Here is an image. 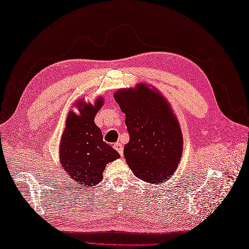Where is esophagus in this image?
<instances>
[{"label":"esophagus","instance_id":"1","mask_svg":"<svg viewBox=\"0 0 249 249\" xmlns=\"http://www.w3.org/2000/svg\"><path fill=\"white\" fill-rule=\"evenodd\" d=\"M113 147H114L117 150L120 156L124 155V146H123L122 143L116 142V143H114V144H113Z\"/></svg>","mask_w":249,"mask_h":249}]
</instances>
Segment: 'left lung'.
I'll return each instance as SVG.
<instances>
[{
  "instance_id": "obj_1",
  "label": "left lung",
  "mask_w": 249,
  "mask_h": 249,
  "mask_svg": "<svg viewBox=\"0 0 249 249\" xmlns=\"http://www.w3.org/2000/svg\"><path fill=\"white\" fill-rule=\"evenodd\" d=\"M114 99L130 135L124 148L129 167L144 182H165L176 172L183 152L182 131L170 105L144 83L117 90Z\"/></svg>"
}]
</instances>
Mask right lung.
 <instances>
[{"label": "right lung", "mask_w": 249, "mask_h": 249, "mask_svg": "<svg viewBox=\"0 0 249 249\" xmlns=\"http://www.w3.org/2000/svg\"><path fill=\"white\" fill-rule=\"evenodd\" d=\"M103 99L94 105L82 100L76 106L80 114L70 111L60 141V163L74 183L91 187L103 178V171L109 162L120 157L116 150L103 140V134L94 123L96 113L103 106Z\"/></svg>", "instance_id": "1"}]
</instances>
